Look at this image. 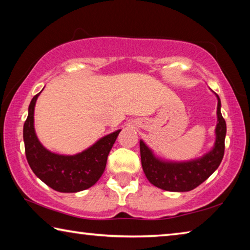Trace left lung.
Returning <instances> with one entry per match:
<instances>
[{"mask_svg":"<svg viewBox=\"0 0 250 250\" xmlns=\"http://www.w3.org/2000/svg\"><path fill=\"white\" fill-rule=\"evenodd\" d=\"M216 95V94H215ZM217 97V125L215 128L214 146L198 159L173 162L155 156L153 151L140 140L143 172L151 184L164 191L188 192L206 181L217 170L225 151L226 122L221 112V99Z\"/></svg>","mask_w":250,"mask_h":250,"instance_id":"obj_1","label":"left lung"}]
</instances>
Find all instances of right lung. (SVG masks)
I'll list each match as a JSON object with an SVG mask.
<instances>
[{
  "mask_svg": "<svg viewBox=\"0 0 250 250\" xmlns=\"http://www.w3.org/2000/svg\"><path fill=\"white\" fill-rule=\"evenodd\" d=\"M40 94L34 96L29 104L23 128L25 154L29 167L41 181L57 192L76 193L91 188L103 175L109 152L121 130L104 135L77 154L50 152L40 142L34 128V109Z\"/></svg>",
  "mask_w": 250,
  "mask_h": 250,
  "instance_id": "obj_1",
  "label": "right lung"
}]
</instances>
